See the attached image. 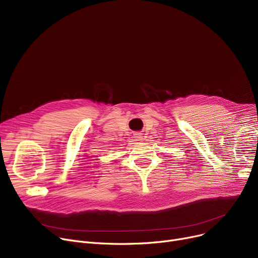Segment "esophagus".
<instances>
[{"label": "esophagus", "mask_w": 258, "mask_h": 258, "mask_svg": "<svg viewBox=\"0 0 258 258\" xmlns=\"http://www.w3.org/2000/svg\"><path fill=\"white\" fill-rule=\"evenodd\" d=\"M134 138L136 139L137 141H141L142 139H143V136H142V134L141 133H136L134 135Z\"/></svg>", "instance_id": "34e87169"}]
</instances>
